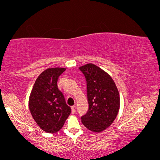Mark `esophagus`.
Instances as JSON below:
<instances>
[{
    "mask_svg": "<svg viewBox=\"0 0 160 160\" xmlns=\"http://www.w3.org/2000/svg\"><path fill=\"white\" fill-rule=\"evenodd\" d=\"M71 112H72V113H76V106H75L71 107Z\"/></svg>",
    "mask_w": 160,
    "mask_h": 160,
    "instance_id": "obj_1",
    "label": "esophagus"
}]
</instances>
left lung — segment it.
Instances as JSON below:
<instances>
[{"instance_id": "obj_1", "label": "left lung", "mask_w": 160, "mask_h": 160, "mask_svg": "<svg viewBox=\"0 0 160 160\" xmlns=\"http://www.w3.org/2000/svg\"><path fill=\"white\" fill-rule=\"evenodd\" d=\"M87 81L89 109L82 122L94 132L108 128L119 112V91L111 76L97 65L88 63L79 68Z\"/></svg>"}]
</instances>
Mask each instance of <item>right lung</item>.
<instances>
[{
  "mask_svg": "<svg viewBox=\"0 0 160 160\" xmlns=\"http://www.w3.org/2000/svg\"><path fill=\"white\" fill-rule=\"evenodd\" d=\"M65 71V68L45 70L37 78L30 95V113L41 130L49 133L60 130L71 112L57 84Z\"/></svg>",
  "mask_w": 160,
  "mask_h": 160,
  "instance_id": "right-lung-1",
  "label": "right lung"
}]
</instances>
